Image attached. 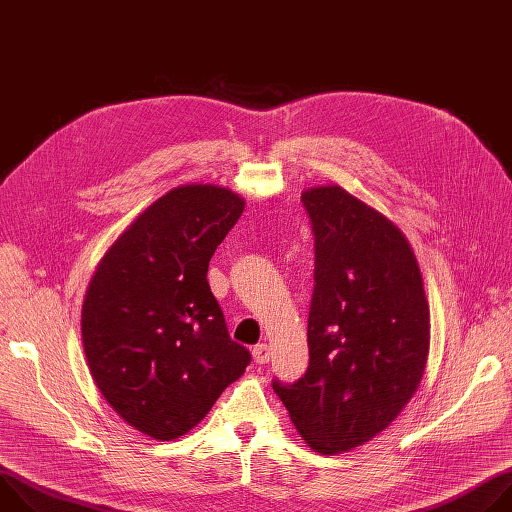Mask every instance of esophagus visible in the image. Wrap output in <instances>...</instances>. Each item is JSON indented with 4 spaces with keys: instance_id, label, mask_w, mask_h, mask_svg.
Returning <instances> with one entry per match:
<instances>
[{
    "instance_id": "1",
    "label": "esophagus",
    "mask_w": 512,
    "mask_h": 512,
    "mask_svg": "<svg viewBox=\"0 0 512 512\" xmlns=\"http://www.w3.org/2000/svg\"><path fill=\"white\" fill-rule=\"evenodd\" d=\"M253 360L257 364H267L269 362V346L267 344H257L253 348Z\"/></svg>"
}]
</instances>
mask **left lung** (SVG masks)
I'll return each mask as SVG.
<instances>
[{"instance_id":"8db88e82","label":"left lung","mask_w":512,"mask_h":512,"mask_svg":"<svg viewBox=\"0 0 512 512\" xmlns=\"http://www.w3.org/2000/svg\"><path fill=\"white\" fill-rule=\"evenodd\" d=\"M314 233L310 367L273 391L312 450L332 456L381 433L417 391L429 306L403 233L340 186L302 194Z\"/></svg>"}]
</instances>
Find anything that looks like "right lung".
I'll return each instance as SVG.
<instances>
[{
    "instance_id": "obj_1",
    "label": "right lung",
    "mask_w": 512,
    "mask_h": 512,
    "mask_svg": "<svg viewBox=\"0 0 512 512\" xmlns=\"http://www.w3.org/2000/svg\"><path fill=\"white\" fill-rule=\"evenodd\" d=\"M243 208L227 188L178 186L135 218L89 283L81 330L91 375L119 417L156 440L192 429L251 362L206 281Z\"/></svg>"
}]
</instances>
